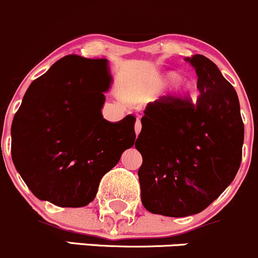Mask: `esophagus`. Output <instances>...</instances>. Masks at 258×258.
<instances>
[{
	"label": "esophagus",
	"mask_w": 258,
	"mask_h": 258,
	"mask_svg": "<svg viewBox=\"0 0 258 258\" xmlns=\"http://www.w3.org/2000/svg\"><path fill=\"white\" fill-rule=\"evenodd\" d=\"M134 129H135V135H139V133H140V130H142V123H140V119L138 118V120L135 121V126H134Z\"/></svg>",
	"instance_id": "esophagus-1"
}]
</instances>
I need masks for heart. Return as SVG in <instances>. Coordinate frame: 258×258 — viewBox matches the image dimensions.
Returning <instances> with one entry per match:
<instances>
[{"instance_id":"1","label":"heart","mask_w":258,"mask_h":258,"mask_svg":"<svg viewBox=\"0 0 258 258\" xmlns=\"http://www.w3.org/2000/svg\"><path fill=\"white\" fill-rule=\"evenodd\" d=\"M179 77V73H176V72H166L163 76H160V78H159V84H166L175 80L174 86H172L171 89V95L174 98H185L186 95H188L192 92L194 84L192 82H190L188 79L185 78H179L177 80V78Z\"/></svg>"}]
</instances>
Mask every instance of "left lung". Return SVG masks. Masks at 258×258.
Listing matches in <instances>:
<instances>
[{
  "instance_id": "left-lung-1",
  "label": "left lung",
  "mask_w": 258,
  "mask_h": 258,
  "mask_svg": "<svg viewBox=\"0 0 258 258\" xmlns=\"http://www.w3.org/2000/svg\"><path fill=\"white\" fill-rule=\"evenodd\" d=\"M185 60L198 74L196 103H149L135 142L143 205L169 217L199 214L224 192L240 168L245 134L237 93L217 66L201 54Z\"/></svg>"
}]
</instances>
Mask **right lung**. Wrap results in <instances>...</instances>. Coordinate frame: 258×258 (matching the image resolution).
I'll return each instance as SVG.
<instances>
[{"label": "right lung", "mask_w": 258, "mask_h": 258, "mask_svg": "<svg viewBox=\"0 0 258 258\" xmlns=\"http://www.w3.org/2000/svg\"><path fill=\"white\" fill-rule=\"evenodd\" d=\"M111 81L107 59L67 55L28 87L13 118L11 154L39 200L88 205L102 177L134 145V115L115 123L102 115Z\"/></svg>", "instance_id": "add662e5"}]
</instances>
